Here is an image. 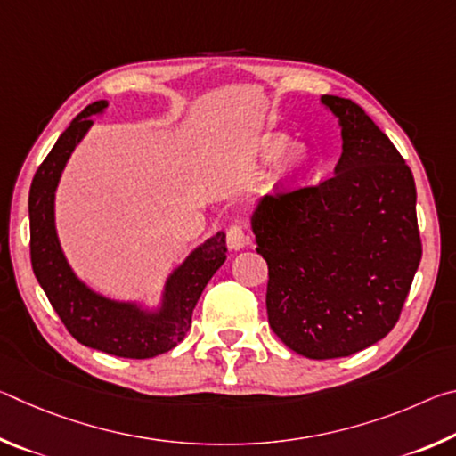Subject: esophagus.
Listing matches in <instances>:
<instances>
[{
    "mask_svg": "<svg viewBox=\"0 0 456 456\" xmlns=\"http://www.w3.org/2000/svg\"><path fill=\"white\" fill-rule=\"evenodd\" d=\"M227 245H229V249H235V251H239V249H245L247 245H249V235L245 233V229L241 227V225H231L229 229H227Z\"/></svg>",
    "mask_w": 456,
    "mask_h": 456,
    "instance_id": "34e87169",
    "label": "esophagus"
}]
</instances>
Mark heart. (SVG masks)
<instances>
[{
    "label": "heart",
    "instance_id": "1",
    "mask_svg": "<svg viewBox=\"0 0 456 456\" xmlns=\"http://www.w3.org/2000/svg\"><path fill=\"white\" fill-rule=\"evenodd\" d=\"M256 157L259 160H274L275 167L269 176L272 189L293 191L304 184L314 168V154L305 144H289V136L273 133L265 134L257 142Z\"/></svg>",
    "mask_w": 456,
    "mask_h": 456
}]
</instances>
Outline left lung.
<instances>
[{
    "instance_id": "obj_1",
    "label": "left lung",
    "mask_w": 456,
    "mask_h": 456,
    "mask_svg": "<svg viewBox=\"0 0 456 456\" xmlns=\"http://www.w3.org/2000/svg\"><path fill=\"white\" fill-rule=\"evenodd\" d=\"M342 128V157L318 187L264 197L251 213L269 269V326L312 360L376 344L403 312L422 243L411 168L348 98L323 94Z\"/></svg>"
}]
</instances>
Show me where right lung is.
Instances as JSON below:
<instances>
[{"mask_svg":"<svg viewBox=\"0 0 456 456\" xmlns=\"http://www.w3.org/2000/svg\"><path fill=\"white\" fill-rule=\"evenodd\" d=\"M106 100L90 104L76 117L37 168L29 187V251L37 283L68 331L80 344L118 358H154L173 350L191 328V315L205 285L227 259L225 233L219 231L192 249L167 277L157 307L118 302L88 288L61 251L56 231V189L72 151L92 126Z\"/></svg>","mask_w":456,"mask_h":456,"instance_id":"add662e5","label":"right lung"}]
</instances>
